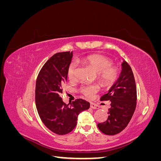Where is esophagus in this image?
<instances>
[{
    "label": "esophagus",
    "mask_w": 161,
    "mask_h": 161,
    "mask_svg": "<svg viewBox=\"0 0 161 161\" xmlns=\"http://www.w3.org/2000/svg\"><path fill=\"white\" fill-rule=\"evenodd\" d=\"M91 108H92V109H99V106L95 104V103H91Z\"/></svg>",
    "instance_id": "1"
}]
</instances>
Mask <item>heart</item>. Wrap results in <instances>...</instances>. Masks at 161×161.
<instances>
[{"label":"heart","instance_id":"heart-1","mask_svg":"<svg viewBox=\"0 0 161 161\" xmlns=\"http://www.w3.org/2000/svg\"><path fill=\"white\" fill-rule=\"evenodd\" d=\"M82 64L88 66L97 72V79L104 86H110L114 84L119 76L118 68L113 66V61L107 56L100 54H91L82 57L79 60ZM77 64L71 62L67 69V75L70 80L75 76ZM98 85H86L80 87L79 91L87 99H92L99 92Z\"/></svg>","mask_w":161,"mask_h":161}]
</instances>
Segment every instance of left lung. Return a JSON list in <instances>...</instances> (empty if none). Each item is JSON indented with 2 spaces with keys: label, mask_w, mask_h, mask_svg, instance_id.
Here are the masks:
<instances>
[{
  "label": "left lung",
  "mask_w": 161,
  "mask_h": 161,
  "mask_svg": "<svg viewBox=\"0 0 161 161\" xmlns=\"http://www.w3.org/2000/svg\"><path fill=\"white\" fill-rule=\"evenodd\" d=\"M101 101H110L108 118L97 124L101 131L106 135H115L124 130L134 115L137 103L136 81L130 66L122 63V71L118 81L108 93L101 97Z\"/></svg>",
  "instance_id": "1"
}]
</instances>
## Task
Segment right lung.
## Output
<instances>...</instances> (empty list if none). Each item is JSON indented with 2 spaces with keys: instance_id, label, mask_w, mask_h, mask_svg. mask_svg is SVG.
<instances>
[{
  "instance_id": "right-lung-1",
  "label": "right lung",
  "mask_w": 161,
  "mask_h": 161,
  "mask_svg": "<svg viewBox=\"0 0 161 161\" xmlns=\"http://www.w3.org/2000/svg\"><path fill=\"white\" fill-rule=\"evenodd\" d=\"M72 52L56 53L39 72L36 85V104L38 114L46 127L58 135L69 134L75 129L80 112L88 109L90 103L77 99L66 104L60 97L67 80V69Z\"/></svg>"
}]
</instances>
